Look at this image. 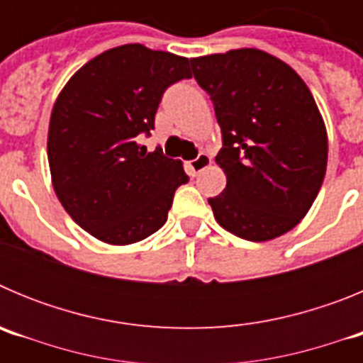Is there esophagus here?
Returning a JSON list of instances; mask_svg holds the SVG:
<instances>
[{
  "label": "esophagus",
  "mask_w": 363,
  "mask_h": 363,
  "mask_svg": "<svg viewBox=\"0 0 363 363\" xmlns=\"http://www.w3.org/2000/svg\"><path fill=\"white\" fill-rule=\"evenodd\" d=\"M209 165H211V156H209V154H205V152H200L196 158L187 163L191 176H198L201 171H203V169H207Z\"/></svg>",
  "instance_id": "obj_1"
}]
</instances>
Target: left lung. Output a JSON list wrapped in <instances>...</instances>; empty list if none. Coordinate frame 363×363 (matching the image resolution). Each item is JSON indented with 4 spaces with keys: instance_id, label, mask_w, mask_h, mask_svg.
Instances as JSON below:
<instances>
[{
    "instance_id": "obj_1",
    "label": "left lung",
    "mask_w": 363,
    "mask_h": 363,
    "mask_svg": "<svg viewBox=\"0 0 363 363\" xmlns=\"http://www.w3.org/2000/svg\"><path fill=\"white\" fill-rule=\"evenodd\" d=\"M191 67L223 142L216 163L227 185L209 198L214 218L243 240L281 236L306 216L325 176V125L309 86L258 49L192 57Z\"/></svg>"
}]
</instances>
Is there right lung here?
I'll use <instances>...</instances> for the list:
<instances>
[{
	"label": "right lung",
	"mask_w": 363,
	"mask_h": 363,
	"mask_svg": "<svg viewBox=\"0 0 363 363\" xmlns=\"http://www.w3.org/2000/svg\"><path fill=\"white\" fill-rule=\"evenodd\" d=\"M192 78L187 57L140 43L99 54L74 74L50 114V176L76 223L111 245H129L162 229L179 185V160L147 152L163 92Z\"/></svg>",
	"instance_id": "right-lung-1"
}]
</instances>
